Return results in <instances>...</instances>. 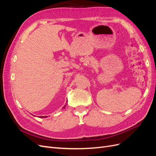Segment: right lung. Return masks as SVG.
Here are the masks:
<instances>
[{
	"instance_id": "add662e5",
	"label": "right lung",
	"mask_w": 156,
	"mask_h": 156,
	"mask_svg": "<svg viewBox=\"0 0 156 156\" xmlns=\"http://www.w3.org/2000/svg\"><path fill=\"white\" fill-rule=\"evenodd\" d=\"M66 105H67V103H66V105L62 107V109H64V108L66 107ZM47 117H48L47 116H39V118H47Z\"/></svg>"
}]
</instances>
